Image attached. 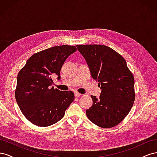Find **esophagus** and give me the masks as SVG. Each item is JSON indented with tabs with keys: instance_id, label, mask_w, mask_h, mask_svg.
<instances>
[{
	"instance_id": "obj_1",
	"label": "esophagus",
	"mask_w": 157,
	"mask_h": 157,
	"mask_svg": "<svg viewBox=\"0 0 157 157\" xmlns=\"http://www.w3.org/2000/svg\"><path fill=\"white\" fill-rule=\"evenodd\" d=\"M74 94H75V96L76 98H78V97L80 96V95H81V94H80V93H78V92H77V91L75 92Z\"/></svg>"
}]
</instances>
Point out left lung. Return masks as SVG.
Here are the masks:
<instances>
[{"mask_svg":"<svg viewBox=\"0 0 157 157\" xmlns=\"http://www.w3.org/2000/svg\"><path fill=\"white\" fill-rule=\"evenodd\" d=\"M76 46L101 90L99 98L91 96L92 106L86 110L88 119L104 128L117 126L128 115L134 104V76L124 58L109 47L99 44Z\"/></svg>","mask_w":157,"mask_h":157,"instance_id":"obj_1","label":"left lung"}]
</instances>
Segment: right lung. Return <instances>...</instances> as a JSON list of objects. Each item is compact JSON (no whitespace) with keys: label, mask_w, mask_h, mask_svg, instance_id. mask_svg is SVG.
Segmentation results:
<instances>
[{"label":"right lung","mask_w":157,"mask_h":157,"mask_svg":"<svg viewBox=\"0 0 157 157\" xmlns=\"http://www.w3.org/2000/svg\"><path fill=\"white\" fill-rule=\"evenodd\" d=\"M75 46H54L33 54L18 73L15 96L28 121L46 127L55 124L65 115L75 99L72 91H60L51 86L65 61L77 51Z\"/></svg>","instance_id":"obj_1"}]
</instances>
